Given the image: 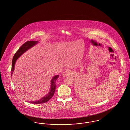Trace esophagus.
<instances>
[{
  "mask_svg": "<svg viewBox=\"0 0 130 130\" xmlns=\"http://www.w3.org/2000/svg\"><path fill=\"white\" fill-rule=\"evenodd\" d=\"M70 74V71L68 70H66L63 72V73L62 74V76L63 77H66V76H67L68 75H69Z\"/></svg>",
  "mask_w": 130,
  "mask_h": 130,
  "instance_id": "esophagus-1",
  "label": "esophagus"
}]
</instances>
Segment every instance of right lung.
<instances>
[{
	"mask_svg": "<svg viewBox=\"0 0 130 130\" xmlns=\"http://www.w3.org/2000/svg\"><path fill=\"white\" fill-rule=\"evenodd\" d=\"M38 43V42L36 41H29L26 42L25 43L23 44L17 51V52L15 53L12 58V70H11L12 76L14 70V66H15V62L18 60V59L22 54L25 53L27 51L31 49V48H32V47H34V46H35ZM58 77H59V75H56L52 78V80L51 81V88H50V92L48 93V94H46L41 99L36 100V101H29V102L33 104H41V103H44L48 101L53 96L54 94V93L56 91V81Z\"/></svg>",
	"mask_w": 130,
	"mask_h": 130,
	"instance_id": "add662e5",
	"label": "right lung"
}]
</instances>
